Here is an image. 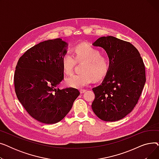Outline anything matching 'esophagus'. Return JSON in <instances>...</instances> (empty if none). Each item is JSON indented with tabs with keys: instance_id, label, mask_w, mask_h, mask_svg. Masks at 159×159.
I'll return each instance as SVG.
<instances>
[{
	"instance_id": "34e87169",
	"label": "esophagus",
	"mask_w": 159,
	"mask_h": 159,
	"mask_svg": "<svg viewBox=\"0 0 159 159\" xmlns=\"http://www.w3.org/2000/svg\"><path fill=\"white\" fill-rule=\"evenodd\" d=\"M86 89H80V93H84V92H86Z\"/></svg>"
}]
</instances>
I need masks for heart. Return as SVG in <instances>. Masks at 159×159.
I'll use <instances>...</instances> for the list:
<instances>
[{"instance_id":"obj_1","label":"heart","mask_w":159,"mask_h":159,"mask_svg":"<svg viewBox=\"0 0 159 159\" xmlns=\"http://www.w3.org/2000/svg\"><path fill=\"white\" fill-rule=\"evenodd\" d=\"M74 55L70 52H66L61 58L63 71L71 74L77 61H85L82 71L79 74H74L66 78V82L68 86L81 88L93 82L104 79L110 70L109 58L102 56L101 52L97 48L86 44L77 45L74 48Z\"/></svg>"}]
</instances>
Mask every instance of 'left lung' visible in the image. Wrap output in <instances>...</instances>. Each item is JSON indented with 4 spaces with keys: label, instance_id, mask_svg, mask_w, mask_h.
<instances>
[{
    "label": "left lung",
    "instance_id": "obj_1",
    "mask_svg": "<svg viewBox=\"0 0 159 159\" xmlns=\"http://www.w3.org/2000/svg\"><path fill=\"white\" fill-rule=\"evenodd\" d=\"M102 48L110 62V70L102 84L92 90L91 107L104 121L125 117L138 102L146 82L145 66L137 49L130 43L112 36L98 38L93 44Z\"/></svg>",
    "mask_w": 159,
    "mask_h": 159
}]
</instances>
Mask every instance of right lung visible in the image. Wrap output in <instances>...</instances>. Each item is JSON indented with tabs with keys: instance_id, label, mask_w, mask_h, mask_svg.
I'll use <instances>...</instances> for the list:
<instances>
[{
	"instance_id": "obj_1",
	"label": "right lung",
	"mask_w": 159,
	"mask_h": 159,
	"mask_svg": "<svg viewBox=\"0 0 159 159\" xmlns=\"http://www.w3.org/2000/svg\"><path fill=\"white\" fill-rule=\"evenodd\" d=\"M68 43L61 39L41 42L20 57L14 75L15 93L25 110L47 124L62 120L80 95L76 88L57 86L64 79L61 58Z\"/></svg>"
}]
</instances>
